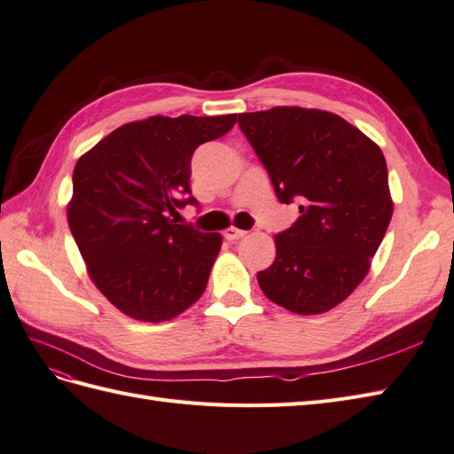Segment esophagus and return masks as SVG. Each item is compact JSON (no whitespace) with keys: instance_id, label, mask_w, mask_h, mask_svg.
Listing matches in <instances>:
<instances>
[{"instance_id":"34e87169","label":"esophagus","mask_w":454,"mask_h":454,"mask_svg":"<svg viewBox=\"0 0 454 454\" xmlns=\"http://www.w3.org/2000/svg\"><path fill=\"white\" fill-rule=\"evenodd\" d=\"M246 234H247L246 230H239V228H236V226H230V228L224 230V238H226L228 241H238V239H241Z\"/></svg>"}]
</instances>
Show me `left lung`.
Returning a JSON list of instances; mask_svg holds the SVG:
<instances>
[{
	"mask_svg": "<svg viewBox=\"0 0 454 454\" xmlns=\"http://www.w3.org/2000/svg\"><path fill=\"white\" fill-rule=\"evenodd\" d=\"M241 132L278 200L299 197L297 223L274 238L257 274L262 294L295 315H322L364 280L393 215L387 165L376 142L340 114L305 107L241 113Z\"/></svg>",
	"mask_w": 454,
	"mask_h": 454,
	"instance_id": "left-lung-1",
	"label": "left lung"
}]
</instances>
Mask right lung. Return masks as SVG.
Here are the masks:
<instances>
[{
	"mask_svg": "<svg viewBox=\"0 0 454 454\" xmlns=\"http://www.w3.org/2000/svg\"><path fill=\"white\" fill-rule=\"evenodd\" d=\"M236 114L149 116L116 128L78 159L67 218L88 276L122 315L167 322L205 292L223 246L216 231L176 224L192 155Z\"/></svg>",
	"mask_w": 454,
	"mask_h": 454,
	"instance_id": "1",
	"label": "right lung"
}]
</instances>
